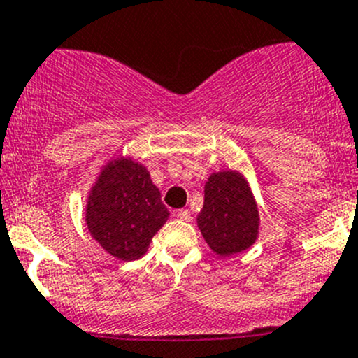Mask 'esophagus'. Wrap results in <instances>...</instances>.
I'll return each instance as SVG.
<instances>
[{"instance_id": "esophagus-1", "label": "esophagus", "mask_w": 358, "mask_h": 358, "mask_svg": "<svg viewBox=\"0 0 358 358\" xmlns=\"http://www.w3.org/2000/svg\"><path fill=\"white\" fill-rule=\"evenodd\" d=\"M176 218H180L182 222H192V215H190L189 209H178L176 211Z\"/></svg>"}]
</instances>
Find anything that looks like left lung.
Segmentation results:
<instances>
[{
    "label": "left lung",
    "mask_w": 358,
    "mask_h": 358,
    "mask_svg": "<svg viewBox=\"0 0 358 358\" xmlns=\"http://www.w3.org/2000/svg\"><path fill=\"white\" fill-rule=\"evenodd\" d=\"M197 225L209 248L220 256H232L252 246L258 237V208L239 173L220 171L209 176Z\"/></svg>",
    "instance_id": "left-lung-1"
}]
</instances>
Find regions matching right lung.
Returning <instances> with one entry per match:
<instances>
[{
  "label": "right lung",
  "mask_w": 358,
  "mask_h": 358,
  "mask_svg": "<svg viewBox=\"0 0 358 358\" xmlns=\"http://www.w3.org/2000/svg\"><path fill=\"white\" fill-rule=\"evenodd\" d=\"M168 216L149 171L131 159H117L103 168L86 206L93 239L124 262L145 255Z\"/></svg>",
  "instance_id": "right-lung-1"
}]
</instances>
